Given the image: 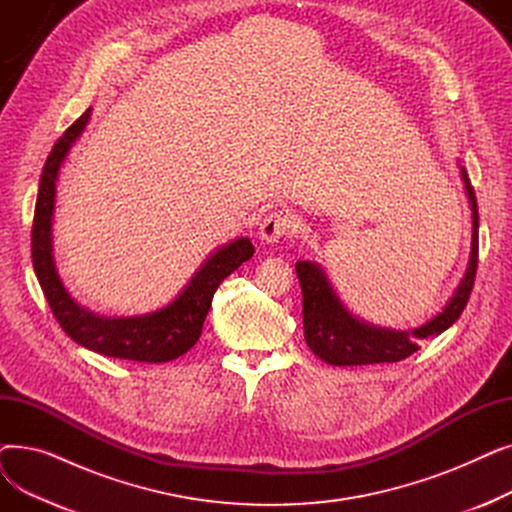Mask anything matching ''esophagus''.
I'll return each instance as SVG.
<instances>
[{
  "label": "esophagus",
  "instance_id": "1",
  "mask_svg": "<svg viewBox=\"0 0 512 512\" xmlns=\"http://www.w3.org/2000/svg\"><path fill=\"white\" fill-rule=\"evenodd\" d=\"M297 228L294 224V218L286 211H272L270 215H265L261 226H259V240L263 245H274L280 238L290 236Z\"/></svg>",
  "mask_w": 512,
  "mask_h": 512
}]
</instances>
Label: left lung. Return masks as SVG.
<instances>
[{"label": "left lung", "instance_id": "8db88e82", "mask_svg": "<svg viewBox=\"0 0 512 512\" xmlns=\"http://www.w3.org/2000/svg\"><path fill=\"white\" fill-rule=\"evenodd\" d=\"M461 178L471 207V253L465 276L456 286L450 301L444 309L434 315L423 326L413 330H392L371 326L367 321L355 317L348 311L336 290L332 288L324 267L317 261H297V276L303 290V328L305 340L311 351L330 365H373V363H396L407 359L419 344L427 338H436L446 332L456 319L461 317L469 294L473 290V280L477 272V201L467 170L461 166Z\"/></svg>", "mask_w": 512, "mask_h": 512}]
</instances>
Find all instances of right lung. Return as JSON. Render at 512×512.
Listing matches in <instances>:
<instances>
[{
	"label": "right lung",
	"mask_w": 512,
	"mask_h": 512,
	"mask_svg": "<svg viewBox=\"0 0 512 512\" xmlns=\"http://www.w3.org/2000/svg\"><path fill=\"white\" fill-rule=\"evenodd\" d=\"M91 120V107L53 145L39 182L33 220V267L45 299L62 330L93 353L139 363H166L182 357L197 344L203 321L220 282L249 261L255 253L247 236L234 238L209 253L199 270L176 297L151 313L128 317H103L72 299L53 259V209L56 182L70 149Z\"/></svg>",
	"instance_id": "obj_1"
}]
</instances>
